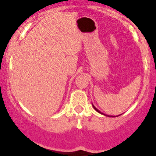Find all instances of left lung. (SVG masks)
<instances>
[{"label":"left lung","mask_w":156,"mask_h":156,"mask_svg":"<svg viewBox=\"0 0 156 156\" xmlns=\"http://www.w3.org/2000/svg\"><path fill=\"white\" fill-rule=\"evenodd\" d=\"M92 105H93V104H92ZM93 107H94V110H96V111H98V113H101V114H103V115H104V116H110V117H116V116H109V115L104 114V113H102V112H101V111H100V110H98V108H96V107H95L94 106V105H93ZM120 115H121V114H120ZM118 116H120V115H118Z\"/></svg>","instance_id":"8db88e82"}]
</instances>
